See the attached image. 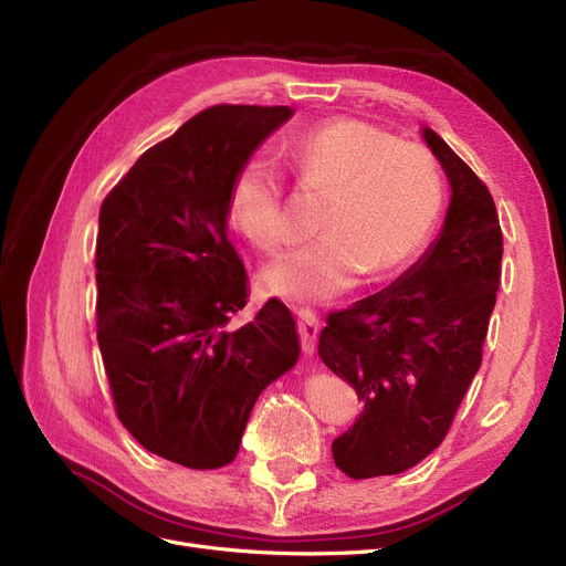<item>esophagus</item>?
I'll list each match as a JSON object with an SVG mask.
<instances>
[{
  "label": "esophagus",
  "mask_w": 566,
  "mask_h": 566,
  "mask_svg": "<svg viewBox=\"0 0 566 566\" xmlns=\"http://www.w3.org/2000/svg\"><path fill=\"white\" fill-rule=\"evenodd\" d=\"M293 312L297 316V333H300V342H302V349L304 354H314L316 349V339H318V316L310 306H293Z\"/></svg>",
  "instance_id": "esophagus-1"
}]
</instances>
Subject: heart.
<instances>
[{"instance_id":"b5f03b06","label":"heart","mask_w":566,"mask_h":566,"mask_svg":"<svg viewBox=\"0 0 566 566\" xmlns=\"http://www.w3.org/2000/svg\"><path fill=\"white\" fill-rule=\"evenodd\" d=\"M283 163L300 184L325 191L316 241L264 271L269 290L290 300H328L361 271L380 276L403 266L432 235L443 208L432 153L361 119H331L293 136ZM229 212L256 250L273 254L290 241L283 181L264 156L235 169Z\"/></svg>"}]
</instances>
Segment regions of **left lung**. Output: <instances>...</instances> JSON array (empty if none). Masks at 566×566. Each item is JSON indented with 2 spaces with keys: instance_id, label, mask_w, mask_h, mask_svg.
I'll return each mask as SVG.
<instances>
[{
  "instance_id": "1",
  "label": "left lung",
  "mask_w": 566,
  "mask_h": 566,
  "mask_svg": "<svg viewBox=\"0 0 566 566\" xmlns=\"http://www.w3.org/2000/svg\"><path fill=\"white\" fill-rule=\"evenodd\" d=\"M422 134L453 188L441 235L397 283L328 314L318 339L323 364L364 403L333 441L352 479L399 474L449 434L501 285L503 231L486 184L434 129Z\"/></svg>"
}]
</instances>
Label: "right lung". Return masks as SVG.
<instances>
[{"label":"right lung","instance_id":"add662e5","mask_svg":"<svg viewBox=\"0 0 566 566\" xmlns=\"http://www.w3.org/2000/svg\"><path fill=\"white\" fill-rule=\"evenodd\" d=\"M293 115L221 104L150 146L104 198L96 235V339L115 413L144 449L191 470L233 462L262 389L300 339L271 297L233 328L248 273L227 238L235 169Z\"/></svg>","mask_w":566,"mask_h":566}]
</instances>
